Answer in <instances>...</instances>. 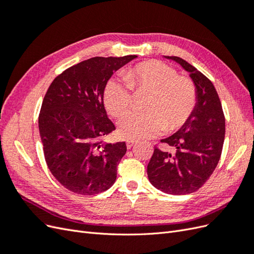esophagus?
I'll list each match as a JSON object with an SVG mask.
<instances>
[{
    "mask_svg": "<svg viewBox=\"0 0 254 254\" xmlns=\"http://www.w3.org/2000/svg\"><path fill=\"white\" fill-rule=\"evenodd\" d=\"M136 143V140H133V139H129L126 141V145H127V148L130 149L132 147V146Z\"/></svg>",
    "mask_w": 254,
    "mask_h": 254,
    "instance_id": "esophagus-1",
    "label": "esophagus"
}]
</instances>
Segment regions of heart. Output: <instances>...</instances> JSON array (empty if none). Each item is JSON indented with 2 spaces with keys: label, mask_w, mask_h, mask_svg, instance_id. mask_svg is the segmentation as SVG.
Masks as SVG:
<instances>
[{
  "label": "heart",
  "mask_w": 254,
  "mask_h": 254,
  "mask_svg": "<svg viewBox=\"0 0 254 254\" xmlns=\"http://www.w3.org/2000/svg\"><path fill=\"white\" fill-rule=\"evenodd\" d=\"M132 90L148 92L144 112L128 111L119 121V131L125 137L144 139L162 133L165 128L182 127L193 114L197 104L195 83L187 76L178 75L162 61L141 63L125 72V79L113 77L104 91L106 109L120 117L132 101Z\"/></svg>",
  "instance_id": "b5f03b06"
}]
</instances>
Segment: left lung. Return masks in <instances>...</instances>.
Listing matches in <instances>:
<instances>
[{
  "instance_id": "left-lung-1",
  "label": "left lung",
  "mask_w": 254,
  "mask_h": 254,
  "mask_svg": "<svg viewBox=\"0 0 254 254\" xmlns=\"http://www.w3.org/2000/svg\"><path fill=\"white\" fill-rule=\"evenodd\" d=\"M190 73L197 90L196 108L173 135L161 140L175 152L155 146L147 166L150 183L163 193L187 195L200 189L216 168L225 141L226 125L220 99L212 81L180 57L165 56Z\"/></svg>"
}]
</instances>
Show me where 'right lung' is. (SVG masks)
<instances>
[{"label":"right lung","mask_w":254,"mask_h":254,"mask_svg":"<svg viewBox=\"0 0 254 254\" xmlns=\"http://www.w3.org/2000/svg\"><path fill=\"white\" fill-rule=\"evenodd\" d=\"M136 58L93 57L53 80L39 114L45 162L68 190L95 195L110 189L126 153L125 142L105 143L115 126L107 117L104 91L113 72Z\"/></svg>","instance_id":"add662e5"}]
</instances>
